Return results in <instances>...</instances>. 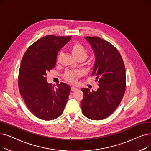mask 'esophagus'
<instances>
[{"label": "esophagus", "instance_id": "esophagus-1", "mask_svg": "<svg viewBox=\"0 0 151 151\" xmlns=\"http://www.w3.org/2000/svg\"><path fill=\"white\" fill-rule=\"evenodd\" d=\"M71 91H76L78 90V88H75V87H71Z\"/></svg>", "mask_w": 151, "mask_h": 151}]
</instances>
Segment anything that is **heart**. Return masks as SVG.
I'll return each mask as SVG.
<instances>
[{
  "label": "heart",
  "instance_id": "heart-1",
  "mask_svg": "<svg viewBox=\"0 0 151 151\" xmlns=\"http://www.w3.org/2000/svg\"><path fill=\"white\" fill-rule=\"evenodd\" d=\"M70 52L72 54L73 56L75 58H82L83 59H86L88 56V52L86 47L81 45L80 43H76L73 44L71 46L70 48ZM59 60V55L58 57V62ZM81 75V72L78 71H67L65 74V78L67 80L71 83H75L76 79Z\"/></svg>",
  "mask_w": 151,
  "mask_h": 151
}]
</instances>
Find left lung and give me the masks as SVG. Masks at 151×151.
I'll list each match as a JSON object with an SVG mask.
<instances>
[{"mask_svg": "<svg viewBox=\"0 0 151 151\" xmlns=\"http://www.w3.org/2000/svg\"><path fill=\"white\" fill-rule=\"evenodd\" d=\"M96 55L92 76L98 81L99 88L90 91L83 88L81 102L83 114L90 119L102 120L111 114L122 99L125 91V68L116 47L97 37H87Z\"/></svg>", "mask_w": 151, "mask_h": 151, "instance_id": "1", "label": "left lung"}]
</instances>
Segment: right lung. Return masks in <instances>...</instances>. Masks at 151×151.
Listing matches in <instances>:
<instances>
[{"mask_svg": "<svg viewBox=\"0 0 151 151\" xmlns=\"http://www.w3.org/2000/svg\"><path fill=\"white\" fill-rule=\"evenodd\" d=\"M71 37L47 35L32 45L24 54L18 76L19 91L34 115L45 121L59 117L68 99L70 86L46 81V73L54 68L59 51Z\"/></svg>", "mask_w": 151, "mask_h": 151, "instance_id": "1", "label": "right lung"}]
</instances>
